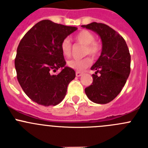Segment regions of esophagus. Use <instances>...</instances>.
Wrapping results in <instances>:
<instances>
[{
    "label": "esophagus",
    "mask_w": 148,
    "mask_h": 148,
    "mask_svg": "<svg viewBox=\"0 0 148 148\" xmlns=\"http://www.w3.org/2000/svg\"><path fill=\"white\" fill-rule=\"evenodd\" d=\"M83 75V73H81V72H76V73H75V75H76L77 77H80L81 75Z\"/></svg>",
    "instance_id": "1"
}]
</instances>
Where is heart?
Masks as SVG:
<instances>
[{"mask_svg": "<svg viewBox=\"0 0 148 148\" xmlns=\"http://www.w3.org/2000/svg\"><path fill=\"white\" fill-rule=\"evenodd\" d=\"M73 39L77 44L84 45L83 55H90L92 58H96L101 52V45L95 40V36L91 32L87 29L81 30L75 34ZM61 49L62 54L65 57H70L72 53V44L68 39H64L61 44ZM92 64V58L87 56L82 59H73L67 62V66L70 68L78 72H82L87 69Z\"/></svg>", "mask_w": 148, "mask_h": 148, "instance_id": "obj_1", "label": "heart"}]
</instances>
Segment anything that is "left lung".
<instances>
[{
  "label": "left lung",
  "instance_id": "obj_1",
  "mask_svg": "<svg viewBox=\"0 0 148 148\" xmlns=\"http://www.w3.org/2000/svg\"><path fill=\"white\" fill-rule=\"evenodd\" d=\"M82 27L99 34L103 45L100 57L91 67L95 73L85 93L92 102L108 104L120 93L130 75V52L125 39L109 26L92 22Z\"/></svg>",
  "mask_w": 148,
  "mask_h": 148
}]
</instances>
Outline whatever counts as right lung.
Segmentation results:
<instances>
[{
  "label": "right lung",
  "instance_id": "1",
  "mask_svg": "<svg viewBox=\"0 0 148 148\" xmlns=\"http://www.w3.org/2000/svg\"><path fill=\"white\" fill-rule=\"evenodd\" d=\"M75 27L58 24L49 20L39 21L24 35L17 49L15 66L17 78L27 95L34 102L48 107L64 99L67 86L75 72L65 66L61 44ZM64 69L53 74L58 69Z\"/></svg>",
  "mask_w": 148,
  "mask_h": 148
}]
</instances>
